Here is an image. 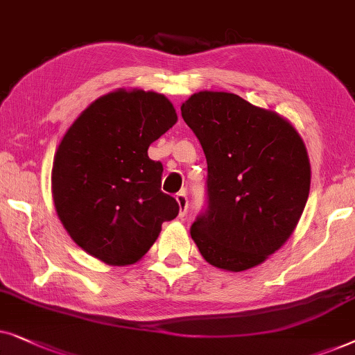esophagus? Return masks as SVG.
Returning <instances> with one entry per match:
<instances>
[{"instance_id": "obj_1", "label": "esophagus", "mask_w": 355, "mask_h": 355, "mask_svg": "<svg viewBox=\"0 0 355 355\" xmlns=\"http://www.w3.org/2000/svg\"><path fill=\"white\" fill-rule=\"evenodd\" d=\"M175 200H177L178 206H180V214H178V216L185 217L187 212H188V196H187V193L180 191L177 196H175Z\"/></svg>"}]
</instances>
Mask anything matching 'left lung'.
<instances>
[{
  "label": "left lung",
  "mask_w": 355,
  "mask_h": 355,
  "mask_svg": "<svg viewBox=\"0 0 355 355\" xmlns=\"http://www.w3.org/2000/svg\"><path fill=\"white\" fill-rule=\"evenodd\" d=\"M207 162L206 209L191 225L202 258L225 271L263 263L294 232L310 191V162L294 126L229 92L182 105Z\"/></svg>",
  "instance_id": "obj_1"
}]
</instances>
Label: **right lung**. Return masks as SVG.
Returning a JSON list of instances; mask_svg holds the SVG:
<instances>
[{
	"mask_svg": "<svg viewBox=\"0 0 355 355\" xmlns=\"http://www.w3.org/2000/svg\"><path fill=\"white\" fill-rule=\"evenodd\" d=\"M177 123L162 94L116 91L92 102L61 139L51 170L53 201L71 239L112 264H133L178 216L160 190L164 167L150 143Z\"/></svg>",
	"mask_w": 355,
	"mask_h": 355,
	"instance_id": "1",
	"label": "right lung"
}]
</instances>
